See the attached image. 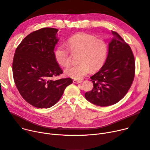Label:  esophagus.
Wrapping results in <instances>:
<instances>
[{"mask_svg": "<svg viewBox=\"0 0 150 150\" xmlns=\"http://www.w3.org/2000/svg\"><path fill=\"white\" fill-rule=\"evenodd\" d=\"M82 82V81L80 80H76V79H74L73 80V83L75 84H78V83H81Z\"/></svg>", "mask_w": 150, "mask_h": 150, "instance_id": "1", "label": "esophagus"}]
</instances>
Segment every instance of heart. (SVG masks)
I'll use <instances>...</instances> for the list:
<instances>
[{
  "label": "heart",
  "mask_w": 150,
  "mask_h": 150,
  "mask_svg": "<svg viewBox=\"0 0 150 150\" xmlns=\"http://www.w3.org/2000/svg\"><path fill=\"white\" fill-rule=\"evenodd\" d=\"M67 45L69 49L64 45L57 47L55 58L59 64L67 67L71 64L70 51L72 54L79 53V63L70 66L64 71L68 77L76 80L81 79L92 70L97 71L100 69L106 60L108 45L103 38H96L93 35L81 33L69 38Z\"/></svg>",
  "instance_id": "obj_1"
}]
</instances>
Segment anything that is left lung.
<instances>
[{
  "label": "left lung",
  "mask_w": 150,
  "mask_h": 150,
  "mask_svg": "<svg viewBox=\"0 0 150 150\" xmlns=\"http://www.w3.org/2000/svg\"><path fill=\"white\" fill-rule=\"evenodd\" d=\"M108 45L106 61L99 71L91 77L93 87L85 93L91 103L101 107L113 105L122 99L130 88L135 75L134 57L130 46L118 33Z\"/></svg>",
  "instance_id": "left-lung-1"
}]
</instances>
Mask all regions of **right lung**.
<instances>
[{
    "mask_svg": "<svg viewBox=\"0 0 150 150\" xmlns=\"http://www.w3.org/2000/svg\"><path fill=\"white\" fill-rule=\"evenodd\" d=\"M58 30L43 28L28 35L16 49L13 62L15 84L25 100L40 108L55 105L62 96L71 78L54 81L63 74L54 50L58 39Z\"/></svg>",
    "mask_w": 150,
    "mask_h": 150,
    "instance_id": "1",
    "label": "right lung"
}]
</instances>
